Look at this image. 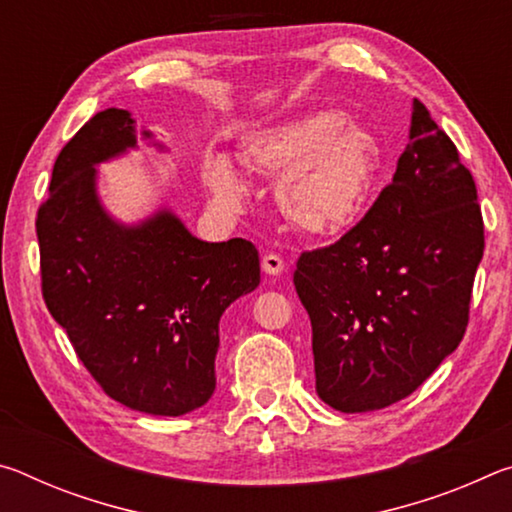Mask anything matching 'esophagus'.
I'll return each instance as SVG.
<instances>
[{
	"label": "esophagus",
	"mask_w": 512,
	"mask_h": 512,
	"mask_svg": "<svg viewBox=\"0 0 512 512\" xmlns=\"http://www.w3.org/2000/svg\"><path fill=\"white\" fill-rule=\"evenodd\" d=\"M262 268L268 275H280L284 271V259L275 253H266L262 257Z\"/></svg>",
	"instance_id": "34e87169"
}]
</instances>
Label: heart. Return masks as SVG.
<instances>
[{
    "label": "heart",
    "mask_w": 512,
    "mask_h": 512,
    "mask_svg": "<svg viewBox=\"0 0 512 512\" xmlns=\"http://www.w3.org/2000/svg\"><path fill=\"white\" fill-rule=\"evenodd\" d=\"M244 160L262 176H281L275 198L291 225L325 237L357 221L375 185L381 149L368 128L323 110L255 133ZM205 183L228 205L244 198V183L225 158L207 162Z\"/></svg>",
    "instance_id": "obj_1"
}]
</instances>
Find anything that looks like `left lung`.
<instances>
[{
  "mask_svg": "<svg viewBox=\"0 0 512 512\" xmlns=\"http://www.w3.org/2000/svg\"><path fill=\"white\" fill-rule=\"evenodd\" d=\"M483 246L472 173L415 99L393 183L339 241L300 253L293 271L320 400L368 413L409 397L463 341Z\"/></svg>",
  "mask_w": 512,
  "mask_h": 512,
  "instance_id": "8db88e82",
  "label": "left lung"
}]
</instances>
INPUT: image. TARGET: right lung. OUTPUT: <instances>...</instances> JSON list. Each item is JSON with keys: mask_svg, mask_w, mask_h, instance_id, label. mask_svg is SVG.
Instances as JSON below:
<instances>
[{"mask_svg": "<svg viewBox=\"0 0 512 512\" xmlns=\"http://www.w3.org/2000/svg\"><path fill=\"white\" fill-rule=\"evenodd\" d=\"M135 144L131 112L108 108L58 153L36 216L42 298L103 393L183 415L214 393L219 320L259 284V255L246 239H196L169 212L137 228L112 221L94 164Z\"/></svg>", "mask_w": 512, "mask_h": 512, "instance_id": "1", "label": "right lung"}]
</instances>
